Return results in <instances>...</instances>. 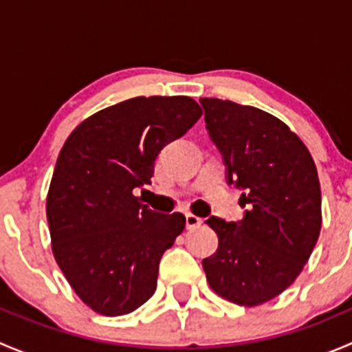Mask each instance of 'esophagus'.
Masks as SVG:
<instances>
[{"instance_id": "obj_1", "label": "esophagus", "mask_w": 352, "mask_h": 352, "mask_svg": "<svg viewBox=\"0 0 352 352\" xmlns=\"http://www.w3.org/2000/svg\"><path fill=\"white\" fill-rule=\"evenodd\" d=\"M201 223H202V219L199 218V216L192 214V212H187V214H186V226L189 230L197 228V226H201Z\"/></svg>"}]
</instances>
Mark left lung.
Segmentation results:
<instances>
[{"mask_svg": "<svg viewBox=\"0 0 352 352\" xmlns=\"http://www.w3.org/2000/svg\"><path fill=\"white\" fill-rule=\"evenodd\" d=\"M201 105L228 184L243 190L247 208L239 223L208 219L219 243L202 267L219 296L258 307L293 285L314 252L322 226L317 166L278 117L219 98H201Z\"/></svg>", "mask_w": 352, "mask_h": 352, "instance_id": "left-lung-1", "label": "left lung"}]
</instances>
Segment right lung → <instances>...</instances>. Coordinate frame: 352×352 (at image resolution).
<instances>
[{
	"mask_svg": "<svg viewBox=\"0 0 352 352\" xmlns=\"http://www.w3.org/2000/svg\"><path fill=\"white\" fill-rule=\"evenodd\" d=\"M201 116L190 97L129 98L85 119L59 151L45 204L52 254L97 314H131L153 296L160 258L186 216L151 211L134 190Z\"/></svg>",
	"mask_w": 352,
	"mask_h": 352,
	"instance_id": "add662e5",
	"label": "right lung"
}]
</instances>
